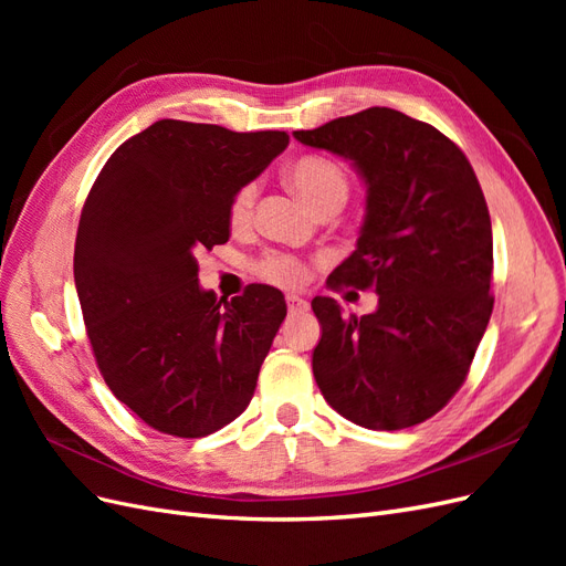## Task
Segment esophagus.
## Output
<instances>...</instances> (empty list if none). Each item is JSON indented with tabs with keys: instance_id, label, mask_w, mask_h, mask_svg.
<instances>
[{
	"instance_id": "esophagus-1",
	"label": "esophagus",
	"mask_w": 566,
	"mask_h": 566,
	"mask_svg": "<svg viewBox=\"0 0 566 566\" xmlns=\"http://www.w3.org/2000/svg\"><path fill=\"white\" fill-rule=\"evenodd\" d=\"M306 310H310V302L297 297V295H287V312L290 314H304Z\"/></svg>"
}]
</instances>
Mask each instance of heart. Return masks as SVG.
<instances>
[{"label": "heart", "mask_w": 566, "mask_h": 566, "mask_svg": "<svg viewBox=\"0 0 566 566\" xmlns=\"http://www.w3.org/2000/svg\"><path fill=\"white\" fill-rule=\"evenodd\" d=\"M285 181L302 198L306 208H312L314 212L331 208V205L342 208L349 196V177L345 172V167L323 156L297 158L285 169ZM254 202H256V186L245 184L241 191L233 196L231 208H229V221L233 229H245L250 224ZM256 271H260L266 281L285 285V287H295L306 279V266L297 260V256L279 254V252L266 254L264 260H260Z\"/></svg>", "instance_id": "heart-1"}]
</instances>
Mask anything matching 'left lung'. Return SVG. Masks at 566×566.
Listing matches in <instances>:
<instances>
[{"instance_id":"left-lung-1","label":"left lung","mask_w":566,"mask_h":566,"mask_svg":"<svg viewBox=\"0 0 566 566\" xmlns=\"http://www.w3.org/2000/svg\"><path fill=\"white\" fill-rule=\"evenodd\" d=\"M295 139L349 160L364 179L356 250L328 281L378 293L366 316L314 297L316 385L339 416L368 430L424 422L465 382L493 310L482 186L449 136L394 108L337 117Z\"/></svg>"}]
</instances>
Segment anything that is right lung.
<instances>
[{
  "mask_svg": "<svg viewBox=\"0 0 566 566\" xmlns=\"http://www.w3.org/2000/svg\"><path fill=\"white\" fill-rule=\"evenodd\" d=\"M290 142L158 119L119 146L82 208L75 287L96 364L148 427L208 437L248 408L287 314L248 285L224 302L198 283L196 254L229 241V208Z\"/></svg>",
  "mask_w": 566,
  "mask_h": 566,
  "instance_id": "right-lung-1",
  "label": "right lung"
}]
</instances>
